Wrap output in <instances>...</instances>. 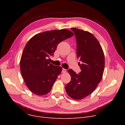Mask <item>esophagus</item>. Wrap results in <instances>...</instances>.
Masks as SVG:
<instances>
[{
    "label": "esophagus",
    "instance_id": "obj_1",
    "mask_svg": "<svg viewBox=\"0 0 125 125\" xmlns=\"http://www.w3.org/2000/svg\"><path fill=\"white\" fill-rule=\"evenodd\" d=\"M66 69H64V68L62 69V73H66Z\"/></svg>",
    "mask_w": 125,
    "mask_h": 125
}]
</instances>
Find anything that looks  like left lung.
Listing matches in <instances>:
<instances>
[{
	"label": "left lung",
	"instance_id": "left-lung-1",
	"mask_svg": "<svg viewBox=\"0 0 125 125\" xmlns=\"http://www.w3.org/2000/svg\"><path fill=\"white\" fill-rule=\"evenodd\" d=\"M76 42V55L81 71L78 74L68 70L71 77L65 86L66 93L73 99L80 100L90 95L102 78L105 59L103 50L96 37L88 31L72 28Z\"/></svg>",
	"mask_w": 125,
	"mask_h": 125
}]
</instances>
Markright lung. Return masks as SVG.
<instances>
[{
	"label": "right lung",
	"instance_id": "add662e5",
	"mask_svg": "<svg viewBox=\"0 0 125 125\" xmlns=\"http://www.w3.org/2000/svg\"><path fill=\"white\" fill-rule=\"evenodd\" d=\"M73 35L67 29L51 30L37 34L27 42L21 56L20 70L33 93L42 96L51 91L62 68L51 64L48 58L54 56L59 43Z\"/></svg>",
	"mask_w": 125,
	"mask_h": 125
}]
</instances>
